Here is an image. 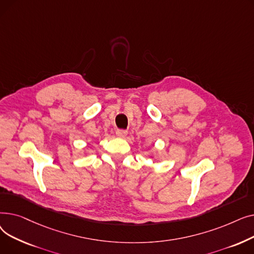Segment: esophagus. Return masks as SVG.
<instances>
[{"label": "esophagus", "instance_id": "obj_1", "mask_svg": "<svg viewBox=\"0 0 254 254\" xmlns=\"http://www.w3.org/2000/svg\"><path fill=\"white\" fill-rule=\"evenodd\" d=\"M127 135V130L126 129H117L116 130V136L118 138H125Z\"/></svg>", "mask_w": 254, "mask_h": 254}]
</instances>
